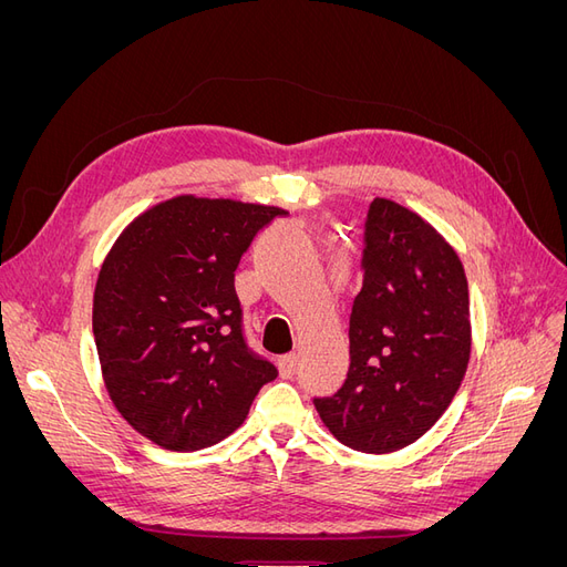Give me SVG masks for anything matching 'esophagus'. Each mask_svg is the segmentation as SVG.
Wrapping results in <instances>:
<instances>
[{"instance_id":"34e87169","label":"esophagus","mask_w":567,"mask_h":567,"mask_svg":"<svg viewBox=\"0 0 567 567\" xmlns=\"http://www.w3.org/2000/svg\"><path fill=\"white\" fill-rule=\"evenodd\" d=\"M296 369H298V357L296 354H284L279 359V371H281L284 379H293Z\"/></svg>"}]
</instances>
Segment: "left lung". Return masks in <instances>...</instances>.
Returning <instances> with one entry per match:
<instances>
[{"instance_id": "obj_1", "label": "left lung", "mask_w": 567, "mask_h": 567, "mask_svg": "<svg viewBox=\"0 0 567 567\" xmlns=\"http://www.w3.org/2000/svg\"><path fill=\"white\" fill-rule=\"evenodd\" d=\"M362 241L348 375L312 402L342 444L385 454L431 431L454 400L471 357L468 284L452 246L388 198L369 205Z\"/></svg>"}]
</instances>
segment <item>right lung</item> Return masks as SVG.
<instances>
[{
	"label": "right lung",
	"instance_id": "obj_1",
	"mask_svg": "<svg viewBox=\"0 0 567 567\" xmlns=\"http://www.w3.org/2000/svg\"><path fill=\"white\" fill-rule=\"evenodd\" d=\"M281 208L182 196L117 238L94 290L101 371L123 419L151 442L196 452L234 433L279 371L244 331L234 271Z\"/></svg>",
	"mask_w": 567,
	"mask_h": 567
}]
</instances>
